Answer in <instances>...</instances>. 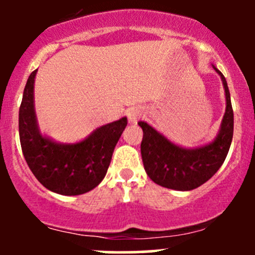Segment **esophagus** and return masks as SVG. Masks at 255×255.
I'll return each instance as SVG.
<instances>
[{"mask_svg": "<svg viewBox=\"0 0 255 255\" xmlns=\"http://www.w3.org/2000/svg\"><path fill=\"white\" fill-rule=\"evenodd\" d=\"M142 116L143 111L140 109H132L128 112V118H129V121H132V122H135V121H137L138 118L142 117Z\"/></svg>", "mask_w": 255, "mask_h": 255, "instance_id": "obj_1", "label": "esophagus"}]
</instances>
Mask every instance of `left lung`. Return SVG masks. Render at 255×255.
Returning <instances> with one entry per match:
<instances>
[{"label":"left lung","instance_id":"left-lung-1","mask_svg":"<svg viewBox=\"0 0 255 255\" xmlns=\"http://www.w3.org/2000/svg\"><path fill=\"white\" fill-rule=\"evenodd\" d=\"M216 71L225 86L227 106L220 134L212 143L197 149L180 148L145 122H138L143 129L140 153L144 169L155 184L181 191L194 190L215 175L225 161L233 137V109L227 81L220 70Z\"/></svg>","mask_w":255,"mask_h":255}]
</instances>
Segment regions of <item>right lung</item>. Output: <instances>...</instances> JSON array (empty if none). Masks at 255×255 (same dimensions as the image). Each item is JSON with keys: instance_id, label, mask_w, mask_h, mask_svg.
Returning <instances> with one entry per match:
<instances>
[{"instance_id": "1", "label": "right lung", "mask_w": 255, "mask_h": 255, "mask_svg": "<svg viewBox=\"0 0 255 255\" xmlns=\"http://www.w3.org/2000/svg\"><path fill=\"white\" fill-rule=\"evenodd\" d=\"M37 70L29 75L19 107V140L33 175L50 191L81 195L96 187L107 173L115 146L127 126V118L102 126L76 144H58L40 135L33 105Z\"/></svg>"}]
</instances>
